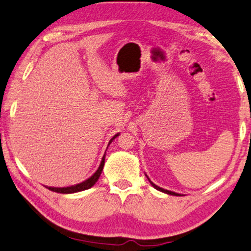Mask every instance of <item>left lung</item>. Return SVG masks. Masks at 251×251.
<instances>
[{
	"label": "left lung",
	"instance_id": "left-lung-1",
	"mask_svg": "<svg viewBox=\"0 0 251 251\" xmlns=\"http://www.w3.org/2000/svg\"><path fill=\"white\" fill-rule=\"evenodd\" d=\"M146 177L149 178V181H150V183L151 184H152V186H154L155 189L156 190H158V191H161V192H163V193H166V194H171V196H176V197H181L182 194H180V193H176V192H173V191H169V190H165V189H162V188H160V186H157L156 184H154V183L150 180V177L146 176Z\"/></svg>",
	"mask_w": 251,
	"mask_h": 251
}]
</instances>
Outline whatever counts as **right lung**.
<instances>
[{"instance_id":"add662e5","label":"right lung","mask_w":251,"mask_h":251,"mask_svg":"<svg viewBox=\"0 0 251 251\" xmlns=\"http://www.w3.org/2000/svg\"><path fill=\"white\" fill-rule=\"evenodd\" d=\"M119 134H116L114 137L110 138V141L108 143V145L110 144L111 142H113L115 138L118 136ZM105 156L106 155L104 154V156L101 158V162H100V165H99V168L97 169L96 172H95L93 176H91L89 178H87L86 181H83L81 183H78V184H75V185H71V186H67V188H52V186H47L48 189L50 191H53V192H57V193H65V194H68V193H75V192H80V191H85V190H88L90 189L91 186H93L95 183L98 181L99 176H100L101 174V171L104 169V164H105Z\"/></svg>"}]
</instances>
